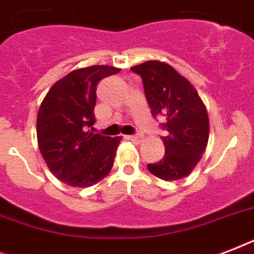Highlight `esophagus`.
Returning a JSON list of instances; mask_svg holds the SVG:
<instances>
[{"label":"esophagus","instance_id":"34e87169","mask_svg":"<svg viewBox=\"0 0 254 254\" xmlns=\"http://www.w3.org/2000/svg\"><path fill=\"white\" fill-rule=\"evenodd\" d=\"M127 139H130V141L135 143H139L143 141V137L142 135H127Z\"/></svg>","mask_w":254,"mask_h":254}]
</instances>
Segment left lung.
<instances>
[{"label":"left lung","instance_id":"8db88e82","mask_svg":"<svg viewBox=\"0 0 254 254\" xmlns=\"http://www.w3.org/2000/svg\"><path fill=\"white\" fill-rule=\"evenodd\" d=\"M142 77L151 115L166 116V135L162 161L147 165L153 175L163 181H179L190 175L205 151L209 120L196 89L177 69L161 61H147L131 67Z\"/></svg>","mask_w":254,"mask_h":254}]
</instances>
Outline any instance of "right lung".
Instances as JSON below:
<instances>
[{"label": "right lung", "instance_id": "obj_1", "mask_svg": "<svg viewBox=\"0 0 254 254\" xmlns=\"http://www.w3.org/2000/svg\"><path fill=\"white\" fill-rule=\"evenodd\" d=\"M120 72L112 65L73 69L62 77L42 101L37 117L38 147L49 170L72 187H91L113 167L123 137L95 134L96 85Z\"/></svg>", "mask_w": 254, "mask_h": 254}]
</instances>
